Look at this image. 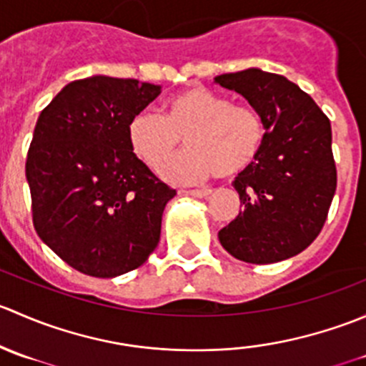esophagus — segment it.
I'll use <instances>...</instances> for the list:
<instances>
[{
    "mask_svg": "<svg viewBox=\"0 0 366 366\" xmlns=\"http://www.w3.org/2000/svg\"><path fill=\"white\" fill-rule=\"evenodd\" d=\"M187 194H191L194 198H207L212 194V189H191L187 191Z\"/></svg>",
    "mask_w": 366,
    "mask_h": 366,
    "instance_id": "34e87169",
    "label": "esophagus"
}]
</instances>
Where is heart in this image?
I'll return each mask as SVG.
<instances>
[{"label":"heart","mask_w":366,"mask_h":366,"mask_svg":"<svg viewBox=\"0 0 366 366\" xmlns=\"http://www.w3.org/2000/svg\"><path fill=\"white\" fill-rule=\"evenodd\" d=\"M190 149L167 163L179 138ZM127 143L136 157L173 184L200 182L217 173L242 175L257 161L265 143V124L257 109L234 104L205 86H191L166 101L164 117L152 109L132 114Z\"/></svg>","instance_id":"1"}]
</instances>
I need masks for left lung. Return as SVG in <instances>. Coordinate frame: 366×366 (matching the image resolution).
<instances>
[{
  "mask_svg": "<svg viewBox=\"0 0 366 366\" xmlns=\"http://www.w3.org/2000/svg\"><path fill=\"white\" fill-rule=\"evenodd\" d=\"M214 83L241 94L265 124L264 149L234 180L242 210L217 237L248 264L287 260L315 241L337 191L330 118L280 74L246 69Z\"/></svg>",
  "mask_w": 366,
  "mask_h": 366,
  "instance_id": "8db88e82",
  "label": "left lung"
}]
</instances>
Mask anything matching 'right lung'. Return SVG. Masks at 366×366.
Segmentation results:
<instances>
[{
	"label": "right lung",
	"mask_w": 366,
	"mask_h": 366,
	"mask_svg": "<svg viewBox=\"0 0 366 366\" xmlns=\"http://www.w3.org/2000/svg\"><path fill=\"white\" fill-rule=\"evenodd\" d=\"M159 84L92 76L61 88L44 108L26 159L33 224L70 267L114 278L139 267L161 237L177 194L127 143V124Z\"/></svg>",
	"instance_id": "add662e5"
}]
</instances>
